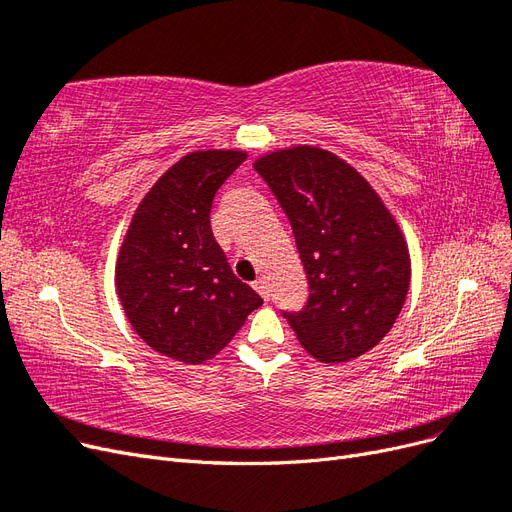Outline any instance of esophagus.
Returning <instances> with one entry per match:
<instances>
[{"instance_id":"34e87169","label":"esophagus","mask_w":512,"mask_h":512,"mask_svg":"<svg viewBox=\"0 0 512 512\" xmlns=\"http://www.w3.org/2000/svg\"><path fill=\"white\" fill-rule=\"evenodd\" d=\"M252 286H254V290L260 294L262 299L269 301V286H267V280H265V277H258V280H256Z\"/></svg>"}]
</instances>
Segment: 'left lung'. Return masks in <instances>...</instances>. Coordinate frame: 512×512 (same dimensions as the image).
<instances>
[{
  "label": "left lung",
  "instance_id": "1",
  "mask_svg": "<svg viewBox=\"0 0 512 512\" xmlns=\"http://www.w3.org/2000/svg\"><path fill=\"white\" fill-rule=\"evenodd\" d=\"M286 211L309 282L307 305L284 312L322 363H346L382 342L410 288L404 232L369 181L335 153L297 145L254 162Z\"/></svg>",
  "mask_w": 512,
  "mask_h": 512
}]
</instances>
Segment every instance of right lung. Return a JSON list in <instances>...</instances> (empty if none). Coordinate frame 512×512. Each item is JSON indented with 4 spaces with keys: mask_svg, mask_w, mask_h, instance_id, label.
I'll list each match as a JSON object with an SVG mask.
<instances>
[{
    "mask_svg": "<svg viewBox=\"0 0 512 512\" xmlns=\"http://www.w3.org/2000/svg\"><path fill=\"white\" fill-rule=\"evenodd\" d=\"M245 158L237 149L183 156L145 194L121 243L123 312L147 346L181 363L213 359L262 305L232 273L209 220L215 192Z\"/></svg>",
    "mask_w": 512,
    "mask_h": 512,
    "instance_id": "right-lung-1",
    "label": "right lung"
}]
</instances>
